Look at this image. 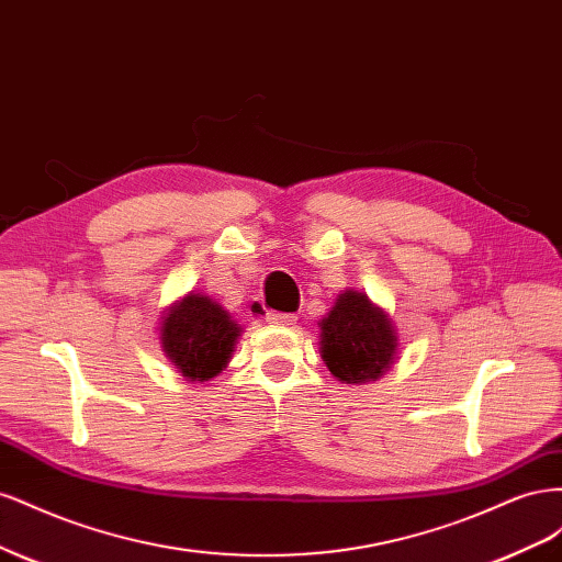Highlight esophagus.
I'll use <instances>...</instances> for the list:
<instances>
[{
    "mask_svg": "<svg viewBox=\"0 0 562 562\" xmlns=\"http://www.w3.org/2000/svg\"><path fill=\"white\" fill-rule=\"evenodd\" d=\"M269 323H277V326H293L295 314H283V312H267L265 316Z\"/></svg>",
    "mask_w": 562,
    "mask_h": 562,
    "instance_id": "esophagus-1",
    "label": "esophagus"
}]
</instances>
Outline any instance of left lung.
<instances>
[{"label": "left lung", "mask_w": 562, "mask_h": 562, "mask_svg": "<svg viewBox=\"0 0 562 562\" xmlns=\"http://www.w3.org/2000/svg\"><path fill=\"white\" fill-rule=\"evenodd\" d=\"M318 328L321 359L339 382H375L398 353L394 321L359 291L339 293L335 307Z\"/></svg>", "instance_id": "8db88e82"}]
</instances>
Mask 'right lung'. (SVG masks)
<instances>
[{
  "instance_id": "obj_1",
  "label": "right lung",
  "mask_w": 562,
  "mask_h": 562,
  "mask_svg": "<svg viewBox=\"0 0 562 562\" xmlns=\"http://www.w3.org/2000/svg\"><path fill=\"white\" fill-rule=\"evenodd\" d=\"M239 333V323L217 302L190 293L164 316L161 349L182 378L206 382L229 363Z\"/></svg>"
}]
</instances>
